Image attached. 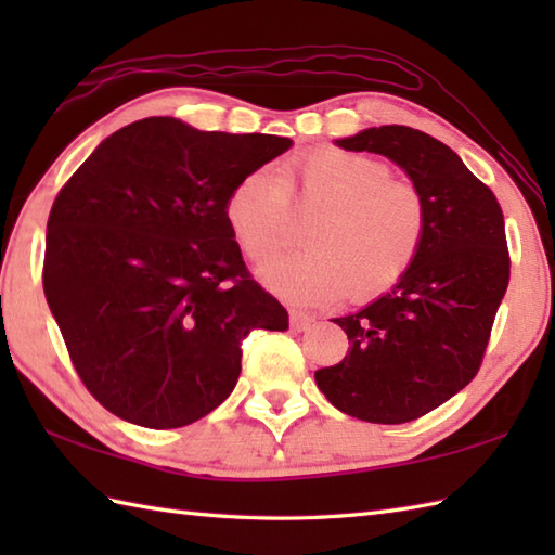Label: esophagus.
Returning a JSON list of instances; mask_svg holds the SVG:
<instances>
[{
	"label": "esophagus",
	"instance_id": "esophagus-1",
	"mask_svg": "<svg viewBox=\"0 0 555 555\" xmlns=\"http://www.w3.org/2000/svg\"><path fill=\"white\" fill-rule=\"evenodd\" d=\"M288 320H291V328H296V332H305V328L312 324V314L302 312V310H291Z\"/></svg>",
	"mask_w": 555,
	"mask_h": 555
}]
</instances>
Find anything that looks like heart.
<instances>
[{
    "label": "heart",
    "mask_w": 555,
    "mask_h": 555,
    "mask_svg": "<svg viewBox=\"0 0 555 555\" xmlns=\"http://www.w3.org/2000/svg\"><path fill=\"white\" fill-rule=\"evenodd\" d=\"M320 211L312 250L267 264L262 281L293 302L370 300L391 291L422 250L427 203L384 162L324 147L281 169H255L223 199V217L243 255L262 264L291 243L293 205Z\"/></svg>",
    "instance_id": "heart-1"
}]
</instances>
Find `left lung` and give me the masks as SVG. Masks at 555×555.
Wrapping results in <instances>:
<instances>
[{
  "label": "left lung",
  "instance_id": "1",
  "mask_svg": "<svg viewBox=\"0 0 555 555\" xmlns=\"http://www.w3.org/2000/svg\"><path fill=\"white\" fill-rule=\"evenodd\" d=\"M336 143L405 169L427 203V233L391 293L334 320L350 348L314 382L350 417L403 424L446 403L481 367L511 281L503 211L451 147L417 128H367Z\"/></svg>",
  "mask_w": 555,
  "mask_h": 555
}]
</instances>
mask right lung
<instances>
[{"label":"right lung","instance_id":"add662e5","mask_svg":"<svg viewBox=\"0 0 555 555\" xmlns=\"http://www.w3.org/2000/svg\"><path fill=\"white\" fill-rule=\"evenodd\" d=\"M291 145L150 116L112 133L59 191L44 298L80 382L116 417L176 429L209 415L238 382L245 336L288 328L247 271L223 199Z\"/></svg>","mask_w":555,"mask_h":555}]
</instances>
